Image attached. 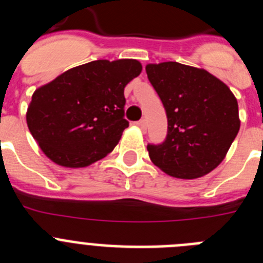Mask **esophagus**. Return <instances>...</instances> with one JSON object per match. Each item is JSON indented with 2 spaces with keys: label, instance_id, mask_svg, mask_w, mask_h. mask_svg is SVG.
I'll use <instances>...</instances> for the list:
<instances>
[{
  "label": "esophagus",
  "instance_id": "1",
  "mask_svg": "<svg viewBox=\"0 0 263 263\" xmlns=\"http://www.w3.org/2000/svg\"><path fill=\"white\" fill-rule=\"evenodd\" d=\"M137 125H138V126L141 127V129H142L143 132H145V130H146V127H147V122H146V120H145V118H142V120H139L138 122H137Z\"/></svg>",
  "mask_w": 263,
  "mask_h": 263
}]
</instances>
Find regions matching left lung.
<instances>
[{"mask_svg": "<svg viewBox=\"0 0 263 263\" xmlns=\"http://www.w3.org/2000/svg\"><path fill=\"white\" fill-rule=\"evenodd\" d=\"M146 73L168 124L163 142L147 145L148 157L174 178L206 175L221 163L240 130L236 97L208 71L180 63L147 64Z\"/></svg>", "mask_w": 263, "mask_h": 263, "instance_id": "8db88e82", "label": "left lung"}]
</instances>
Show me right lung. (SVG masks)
<instances>
[{"mask_svg":"<svg viewBox=\"0 0 263 263\" xmlns=\"http://www.w3.org/2000/svg\"><path fill=\"white\" fill-rule=\"evenodd\" d=\"M138 60H95L38 88L27 108L30 133L42 152L64 167L106 157L129 126L124 88L141 73Z\"/></svg>","mask_w":263,"mask_h":263,"instance_id":"right-lung-1","label":"right lung"}]
</instances>
